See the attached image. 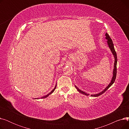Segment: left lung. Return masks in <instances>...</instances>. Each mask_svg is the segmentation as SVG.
Masks as SVG:
<instances>
[{"mask_svg":"<svg viewBox=\"0 0 129 129\" xmlns=\"http://www.w3.org/2000/svg\"><path fill=\"white\" fill-rule=\"evenodd\" d=\"M105 36H106V39L107 40V44H108V47H109V48L110 49L112 54H113V55L114 56V66H113V75H112V77L111 78V80L110 81V83L109 84V85H108L103 90L101 91V92L98 93H96V94H91V97H98L100 95H101V94H102L103 93H104L108 88L110 87L111 86V85L114 83V81H115V79H116V75H117V53L116 52V51H115V50H114V45H113V42L111 40V39L110 38L109 35L107 33H106L105 35ZM76 88L77 89V90L80 92L82 94H85V95H86V96H89V94L88 93H87L86 92L82 91V90L79 89L75 85Z\"/></svg>","mask_w":129,"mask_h":129,"instance_id":"left-lung-1","label":"left lung"}]
</instances>
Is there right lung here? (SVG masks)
I'll list each match as a JSON object with an SVG mask.
<instances>
[{"label": "right lung", "mask_w": 129, "mask_h": 129, "mask_svg": "<svg viewBox=\"0 0 129 129\" xmlns=\"http://www.w3.org/2000/svg\"><path fill=\"white\" fill-rule=\"evenodd\" d=\"M56 85H55V87H54V89L50 92H49L48 94H46V96H43V97H41V99H43V98H46V97H48L49 95H50V94H52L53 92H54V90H55V88H56ZM39 99V98H35V99Z\"/></svg>", "instance_id": "1"}]
</instances>
